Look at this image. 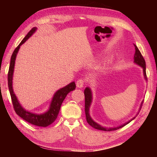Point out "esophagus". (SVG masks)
Segmentation results:
<instances>
[{
	"instance_id": "obj_1",
	"label": "esophagus",
	"mask_w": 157,
	"mask_h": 157,
	"mask_svg": "<svg viewBox=\"0 0 157 157\" xmlns=\"http://www.w3.org/2000/svg\"><path fill=\"white\" fill-rule=\"evenodd\" d=\"M84 84V79H78V80L76 82V86L79 88H83Z\"/></svg>"
}]
</instances>
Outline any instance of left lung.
<instances>
[{"label":"left lung","mask_w":157,"mask_h":157,"mask_svg":"<svg viewBox=\"0 0 157 157\" xmlns=\"http://www.w3.org/2000/svg\"><path fill=\"white\" fill-rule=\"evenodd\" d=\"M134 46H135L136 52H135L134 57V63H135V64L140 66L142 68L144 78L145 79V80L147 81V77H146V62H145V60H144V57L142 56L141 52H140L139 49L138 48L137 46H136L135 44H134ZM84 95H85V113H86V120H87V122L88 123V124L90 126H92V128H94L96 129L102 130V131H106V132H110V131H113V130L118 129L119 128H123V127L125 126V125L128 124L129 122H131L132 120H134L136 117V116L138 115L140 110V109H141L142 103H143V101H142L141 102L140 106L139 111L137 113L136 115L134 117H133L132 119L129 120L128 121H127L126 123H123V124L119 125V126L111 127V128H106V127H103L100 124H98V123L95 122L94 120L92 119L90 115V106H91L92 102V92L91 89L89 87H86V89L84 90Z\"/></svg>","instance_id":"1"}]
</instances>
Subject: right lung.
<instances>
[{"label": "right lung", "instance_id": "1", "mask_svg": "<svg viewBox=\"0 0 157 157\" xmlns=\"http://www.w3.org/2000/svg\"><path fill=\"white\" fill-rule=\"evenodd\" d=\"M37 30V28H33L30 31H29L28 34L25 36V38L23 39L21 43L18 45L15 51H13L11 58V62H10V66L8 73V86L10 94L12 100V102L14 107L15 111L16 112L20 117H21L25 121L31 123L32 125H34L39 127H47L49 125L52 124L54 122L56 119L57 118L59 112L61 109V106L62 103L65 98L66 96L67 95L68 93L71 91L74 90L75 89V82L70 83L68 85L65 86V87L60 88L56 91L55 94L53 95L52 101L50 104L48 109L46 112L40 113V114H37V113H31L29 111H26V110L20 104L17 98L13 92V72H14L15 68V63L17 55L19 50L23 43L28 40L29 38L34 34L36 31Z\"/></svg>", "mask_w": 157, "mask_h": 157}]
</instances>
